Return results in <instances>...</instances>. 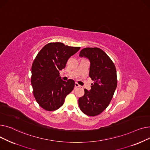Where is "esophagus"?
<instances>
[{
    "mask_svg": "<svg viewBox=\"0 0 150 150\" xmlns=\"http://www.w3.org/2000/svg\"><path fill=\"white\" fill-rule=\"evenodd\" d=\"M80 85L78 84L77 83H75V88H78V87H80Z\"/></svg>",
    "mask_w": 150,
    "mask_h": 150,
    "instance_id": "obj_1",
    "label": "esophagus"
}]
</instances>
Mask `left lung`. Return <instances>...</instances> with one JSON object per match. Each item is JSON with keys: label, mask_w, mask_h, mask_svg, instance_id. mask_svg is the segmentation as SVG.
Masks as SVG:
<instances>
[{"label": "left lung", "mask_w": 150, "mask_h": 150, "mask_svg": "<svg viewBox=\"0 0 150 150\" xmlns=\"http://www.w3.org/2000/svg\"><path fill=\"white\" fill-rule=\"evenodd\" d=\"M79 56L89 59V76L94 82L90 90L84 89L78 105L86 115L96 116L104 111L112 98L117 84L116 69L107 54L97 47L84 48Z\"/></svg>", "instance_id": "1"}]
</instances>
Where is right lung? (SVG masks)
Wrapping results in <instances>:
<instances>
[{
    "label": "right lung",
    "instance_id": "add662e5",
    "mask_svg": "<svg viewBox=\"0 0 150 150\" xmlns=\"http://www.w3.org/2000/svg\"><path fill=\"white\" fill-rule=\"evenodd\" d=\"M80 49L61 42H52L38 53L31 67V83L36 101L46 111L59 109L74 89V80L64 81L59 72L65 68L69 58Z\"/></svg>",
    "mask_w": 150,
    "mask_h": 150
}]
</instances>
